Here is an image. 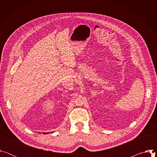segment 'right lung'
Segmentation results:
<instances>
[{
  "mask_svg": "<svg viewBox=\"0 0 157 157\" xmlns=\"http://www.w3.org/2000/svg\"><path fill=\"white\" fill-rule=\"evenodd\" d=\"M44 133V134H45V133Z\"/></svg>",
  "mask_w": 157,
  "mask_h": 157,
  "instance_id": "obj_1",
  "label": "right lung"
}]
</instances>
